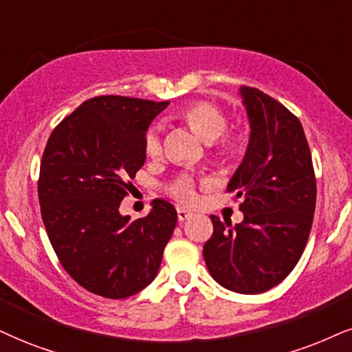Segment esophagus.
I'll return each instance as SVG.
<instances>
[{"label":"esophagus","mask_w":352,"mask_h":352,"mask_svg":"<svg viewBox=\"0 0 352 352\" xmlns=\"http://www.w3.org/2000/svg\"><path fill=\"white\" fill-rule=\"evenodd\" d=\"M190 217H192V212L186 210L183 207H177V220H179V222H184V220L190 219Z\"/></svg>","instance_id":"34e87169"}]
</instances>
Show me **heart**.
Wrapping results in <instances>:
<instances>
[{
  "label": "heart",
  "instance_id": "heart-1",
  "mask_svg": "<svg viewBox=\"0 0 352 352\" xmlns=\"http://www.w3.org/2000/svg\"><path fill=\"white\" fill-rule=\"evenodd\" d=\"M177 117L183 120L184 124L189 125L196 135L206 143H214L217 138L223 135L225 129H227V116L215 106L214 102L209 101H194L184 106L183 109L177 112ZM143 150L145 155L150 158H156L162 153V138H160V130L151 127L146 130L145 138H143ZM235 150V140L232 137H223L220 140L219 153L230 155ZM169 192L175 196L179 202L190 204L196 201V186H194L192 177L181 176L177 177L175 183L169 188Z\"/></svg>",
  "mask_w": 352,
  "mask_h": 352
}]
</instances>
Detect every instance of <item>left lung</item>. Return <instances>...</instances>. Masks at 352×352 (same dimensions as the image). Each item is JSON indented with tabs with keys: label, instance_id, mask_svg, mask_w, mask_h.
<instances>
[{
	"label": "left lung",
	"instance_id": "1",
	"mask_svg": "<svg viewBox=\"0 0 352 352\" xmlns=\"http://www.w3.org/2000/svg\"><path fill=\"white\" fill-rule=\"evenodd\" d=\"M240 94L251 133L227 190L241 197L243 222L210 215L214 233L202 253L222 287L261 294L284 280L305 250L316 179L300 120L263 91L241 86Z\"/></svg>",
	"mask_w": 352,
	"mask_h": 352
}]
</instances>
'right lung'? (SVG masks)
<instances>
[{"mask_svg":"<svg viewBox=\"0 0 352 352\" xmlns=\"http://www.w3.org/2000/svg\"><path fill=\"white\" fill-rule=\"evenodd\" d=\"M168 101L96 96L52 132L38 175L47 235L65 271L106 298H127L156 277L176 227V209L155 199L130 220L119 207L145 163L143 138Z\"/></svg>","mask_w":352,"mask_h":352,"instance_id":"1","label":"right lung"}]
</instances>
